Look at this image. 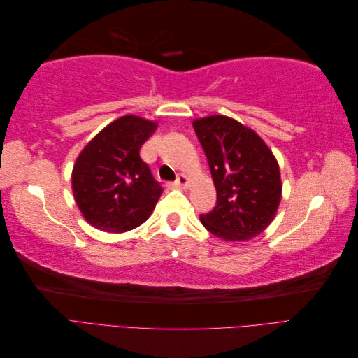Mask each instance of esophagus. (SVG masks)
Returning <instances> with one entry per match:
<instances>
[{"mask_svg":"<svg viewBox=\"0 0 358 358\" xmlns=\"http://www.w3.org/2000/svg\"><path fill=\"white\" fill-rule=\"evenodd\" d=\"M188 183H189V179L185 175H179L178 179L175 180V185L180 187V188H187Z\"/></svg>","mask_w":358,"mask_h":358,"instance_id":"34e87169","label":"esophagus"}]
</instances>
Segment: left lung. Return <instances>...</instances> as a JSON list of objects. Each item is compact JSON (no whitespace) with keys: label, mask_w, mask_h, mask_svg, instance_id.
Returning <instances> with one entry per match:
<instances>
[{"label":"left lung","mask_w":358,"mask_h":358,"mask_svg":"<svg viewBox=\"0 0 358 358\" xmlns=\"http://www.w3.org/2000/svg\"><path fill=\"white\" fill-rule=\"evenodd\" d=\"M208 158L216 206L200 215L206 230L241 242L264 231L273 221L282 194L278 161L252 129L215 115L192 122Z\"/></svg>","instance_id":"obj_1"}]
</instances>
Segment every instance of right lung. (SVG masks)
Segmentation results:
<instances>
[{
	"label": "right lung",
	"instance_id": "right-lung-1",
	"mask_svg": "<svg viewBox=\"0 0 358 358\" xmlns=\"http://www.w3.org/2000/svg\"><path fill=\"white\" fill-rule=\"evenodd\" d=\"M157 125L134 115L119 117L76 159L74 200L95 229L124 233L142 225L152 213L162 188L138 152Z\"/></svg>",
	"mask_w": 358,
	"mask_h": 358
}]
</instances>
